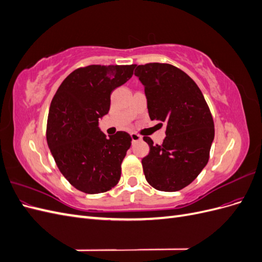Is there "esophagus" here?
Listing matches in <instances>:
<instances>
[{"label": "esophagus", "mask_w": 262, "mask_h": 262, "mask_svg": "<svg viewBox=\"0 0 262 262\" xmlns=\"http://www.w3.org/2000/svg\"><path fill=\"white\" fill-rule=\"evenodd\" d=\"M130 136H131L132 142H138V141L142 140L141 136H139V134H138V133H131V134H130Z\"/></svg>", "instance_id": "esophagus-1"}]
</instances>
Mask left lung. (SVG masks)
Here are the masks:
<instances>
[{"mask_svg": "<svg viewBox=\"0 0 262 262\" xmlns=\"http://www.w3.org/2000/svg\"><path fill=\"white\" fill-rule=\"evenodd\" d=\"M134 75L144 86L150 120L166 123L163 144L143 138L149 146L142 160L145 178L160 191H178L208 164L214 140L209 106L192 78L171 64L138 66Z\"/></svg>", "mask_w": 262, "mask_h": 262, "instance_id": "8db88e82", "label": "left lung"}]
</instances>
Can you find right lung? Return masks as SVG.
<instances>
[{
  "instance_id": "right-lung-1",
  "label": "right lung",
  "mask_w": 262,
  "mask_h": 262,
  "mask_svg": "<svg viewBox=\"0 0 262 262\" xmlns=\"http://www.w3.org/2000/svg\"><path fill=\"white\" fill-rule=\"evenodd\" d=\"M134 68L77 69L62 82L51 101L47 142L62 175L82 192H106L120 180L131 137L119 131L106 138L98 121L109 112L110 95L130 80Z\"/></svg>"
}]
</instances>
